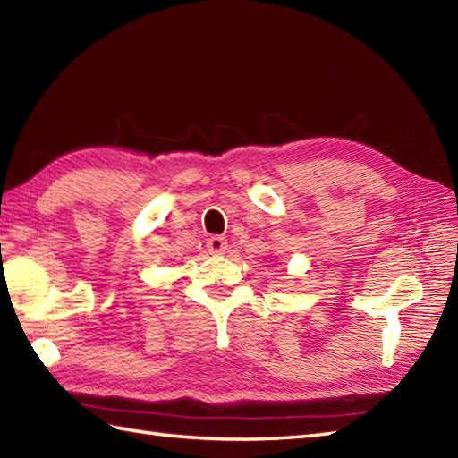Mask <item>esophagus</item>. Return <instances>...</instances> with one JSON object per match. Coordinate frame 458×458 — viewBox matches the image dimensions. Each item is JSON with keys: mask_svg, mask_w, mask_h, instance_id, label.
<instances>
[{"mask_svg": "<svg viewBox=\"0 0 458 458\" xmlns=\"http://www.w3.org/2000/svg\"><path fill=\"white\" fill-rule=\"evenodd\" d=\"M207 250L210 251L212 256H220L228 250V242H226V238H222V236H212V238L207 240Z\"/></svg>", "mask_w": 458, "mask_h": 458, "instance_id": "1", "label": "esophagus"}]
</instances>
